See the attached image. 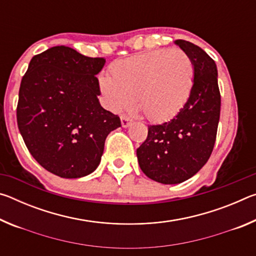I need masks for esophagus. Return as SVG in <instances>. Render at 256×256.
Returning <instances> with one entry per match:
<instances>
[{"instance_id":"34e87169","label":"esophagus","mask_w":256,"mask_h":256,"mask_svg":"<svg viewBox=\"0 0 256 256\" xmlns=\"http://www.w3.org/2000/svg\"><path fill=\"white\" fill-rule=\"evenodd\" d=\"M132 123V120L128 118V116H120V124H122L123 128L130 126V124Z\"/></svg>"}]
</instances>
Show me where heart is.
Here are the masks:
<instances>
[{
    "label": "heart",
    "instance_id": "heart-1",
    "mask_svg": "<svg viewBox=\"0 0 256 256\" xmlns=\"http://www.w3.org/2000/svg\"><path fill=\"white\" fill-rule=\"evenodd\" d=\"M194 66L182 50H156L120 60L112 76L99 78L107 107L118 112L133 106L134 99L152 122L176 116L188 102L193 88Z\"/></svg>",
    "mask_w": 256,
    "mask_h": 256
}]
</instances>
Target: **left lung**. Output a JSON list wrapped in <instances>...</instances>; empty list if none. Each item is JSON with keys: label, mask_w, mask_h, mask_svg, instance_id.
<instances>
[{"label": "left lung", "mask_w": 256, "mask_h": 256, "mask_svg": "<svg viewBox=\"0 0 256 256\" xmlns=\"http://www.w3.org/2000/svg\"><path fill=\"white\" fill-rule=\"evenodd\" d=\"M174 44L192 60L193 88L182 110L170 122L150 125L136 149L141 170L162 184H180L206 164L214 150L220 118L218 70L201 47L183 40Z\"/></svg>", "instance_id": "1"}]
</instances>
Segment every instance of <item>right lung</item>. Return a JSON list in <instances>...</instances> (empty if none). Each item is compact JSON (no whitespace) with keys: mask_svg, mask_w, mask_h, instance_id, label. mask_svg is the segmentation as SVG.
<instances>
[{"mask_svg":"<svg viewBox=\"0 0 256 256\" xmlns=\"http://www.w3.org/2000/svg\"><path fill=\"white\" fill-rule=\"evenodd\" d=\"M105 58H88L66 46L34 55L21 80L16 120L36 162L62 178L97 170L108 134L120 126L104 110L96 76Z\"/></svg>","mask_w":256,"mask_h":256,"instance_id":"1","label":"right lung"}]
</instances>
